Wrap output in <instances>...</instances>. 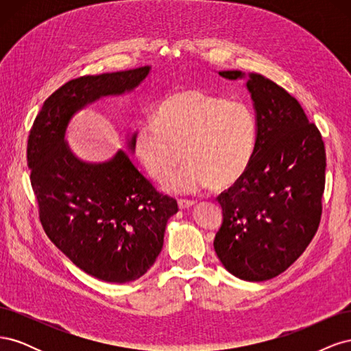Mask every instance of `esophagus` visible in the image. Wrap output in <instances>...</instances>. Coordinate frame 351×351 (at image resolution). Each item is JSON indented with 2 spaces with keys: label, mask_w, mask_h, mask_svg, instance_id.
<instances>
[{
  "label": "esophagus",
  "mask_w": 351,
  "mask_h": 351,
  "mask_svg": "<svg viewBox=\"0 0 351 351\" xmlns=\"http://www.w3.org/2000/svg\"><path fill=\"white\" fill-rule=\"evenodd\" d=\"M178 208L180 209H189L190 206L195 205V200H189V199H178Z\"/></svg>",
  "instance_id": "1"
}]
</instances>
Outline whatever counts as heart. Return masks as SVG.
Here are the masks:
<instances>
[{
	"mask_svg": "<svg viewBox=\"0 0 351 351\" xmlns=\"http://www.w3.org/2000/svg\"><path fill=\"white\" fill-rule=\"evenodd\" d=\"M256 117L247 104L186 88L161 101L154 121H143L133 136L137 159L162 182L180 161L187 162L165 182L176 195H193L212 186L236 184L246 174L256 149Z\"/></svg>",
	"mask_w": 351,
	"mask_h": 351,
	"instance_id": "heart-1",
	"label": "heart"
}]
</instances>
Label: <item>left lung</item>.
I'll return each mask as SVG.
<instances>
[{"instance_id": "8db88e82", "label": "left lung", "mask_w": 351, "mask_h": 351, "mask_svg": "<svg viewBox=\"0 0 351 351\" xmlns=\"http://www.w3.org/2000/svg\"><path fill=\"white\" fill-rule=\"evenodd\" d=\"M219 76L237 80L244 73ZM246 88L256 112V149L246 174L217 197L222 224L214 247L234 277L267 281L299 259L316 234L326 155L319 130L289 92L256 73Z\"/></svg>"}]
</instances>
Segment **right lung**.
<instances>
[{
    "instance_id": "obj_1",
    "label": "right lung",
    "mask_w": 351,
    "mask_h": 351,
    "mask_svg": "<svg viewBox=\"0 0 351 351\" xmlns=\"http://www.w3.org/2000/svg\"><path fill=\"white\" fill-rule=\"evenodd\" d=\"M149 71L145 66L67 82L42 105L29 133L27 167L42 227L76 267L107 282H130L147 272L178 206L121 149L105 162L82 161L66 130L74 114L104 97L133 92Z\"/></svg>"
}]
</instances>
